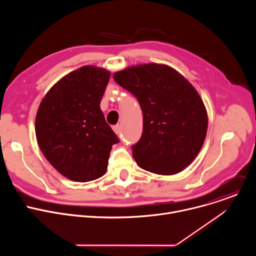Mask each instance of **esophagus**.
I'll return each instance as SVG.
<instances>
[{"label":"esophagus","instance_id":"34e87169","mask_svg":"<svg viewBox=\"0 0 256 256\" xmlns=\"http://www.w3.org/2000/svg\"><path fill=\"white\" fill-rule=\"evenodd\" d=\"M114 132L116 134H120L122 132H120V124H116V126H114Z\"/></svg>","mask_w":256,"mask_h":256}]
</instances>
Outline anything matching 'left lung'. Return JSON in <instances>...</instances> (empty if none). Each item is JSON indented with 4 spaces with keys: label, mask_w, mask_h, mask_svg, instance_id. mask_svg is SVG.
Masks as SVG:
<instances>
[{
    "label": "left lung",
    "mask_w": 256,
    "mask_h": 256,
    "mask_svg": "<svg viewBox=\"0 0 256 256\" xmlns=\"http://www.w3.org/2000/svg\"><path fill=\"white\" fill-rule=\"evenodd\" d=\"M114 80L138 99L142 112V132L132 146L136 164L162 175L188 167L208 130L206 110L192 84L158 64L128 68L116 72Z\"/></svg>",
    "instance_id": "left-lung-1"
}]
</instances>
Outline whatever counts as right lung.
Wrapping results in <instances>:
<instances>
[{
    "label": "right lung",
    "instance_id": "1",
    "mask_svg": "<svg viewBox=\"0 0 256 256\" xmlns=\"http://www.w3.org/2000/svg\"><path fill=\"white\" fill-rule=\"evenodd\" d=\"M110 72L82 66L60 80L42 99L36 138L48 162L66 178L87 182L103 176L112 144L120 142L100 109Z\"/></svg>",
    "mask_w": 256,
    "mask_h": 256
}]
</instances>
